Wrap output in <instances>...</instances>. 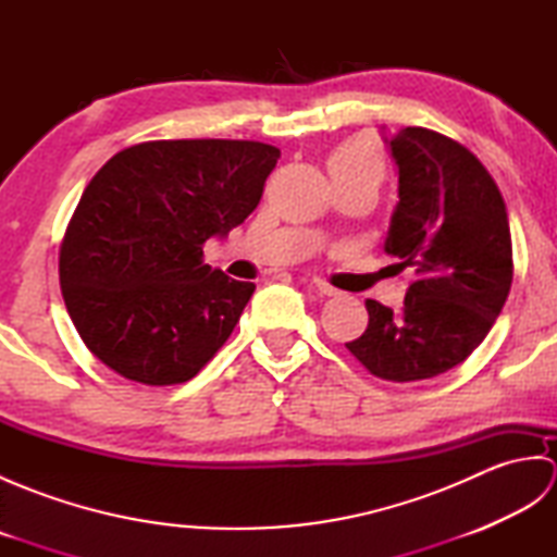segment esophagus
<instances>
[{
  "mask_svg": "<svg viewBox=\"0 0 557 557\" xmlns=\"http://www.w3.org/2000/svg\"><path fill=\"white\" fill-rule=\"evenodd\" d=\"M311 285L318 289V292H321L323 294V297H335V294H337V289L333 287V285H327V282H323V280H313L311 282Z\"/></svg>",
  "mask_w": 557,
  "mask_h": 557,
  "instance_id": "esophagus-1",
  "label": "esophagus"
}]
</instances>
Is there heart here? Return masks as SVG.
I'll return each mask as SVG.
<instances>
[{"mask_svg":"<svg viewBox=\"0 0 557 557\" xmlns=\"http://www.w3.org/2000/svg\"><path fill=\"white\" fill-rule=\"evenodd\" d=\"M333 180H371L381 182L385 174L383 150L371 136H354L339 144L327 158Z\"/></svg>","mask_w":557,"mask_h":557,"instance_id":"1","label":"heart"}]
</instances>
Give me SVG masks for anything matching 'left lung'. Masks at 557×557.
<instances>
[{"instance_id": "obj_1", "label": "left lung", "mask_w": 557, "mask_h": 557, "mask_svg": "<svg viewBox=\"0 0 557 557\" xmlns=\"http://www.w3.org/2000/svg\"><path fill=\"white\" fill-rule=\"evenodd\" d=\"M389 150L399 203L383 248L413 280L399 313L366 299L369 327L347 349L371 375L411 383L455 369L486 339L512 287V236L500 188L469 148L407 126Z\"/></svg>"}]
</instances>
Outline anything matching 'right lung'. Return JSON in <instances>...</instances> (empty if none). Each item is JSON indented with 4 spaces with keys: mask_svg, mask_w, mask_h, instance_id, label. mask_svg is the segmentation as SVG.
<instances>
[{
    "mask_svg": "<svg viewBox=\"0 0 557 557\" xmlns=\"http://www.w3.org/2000/svg\"><path fill=\"white\" fill-rule=\"evenodd\" d=\"M280 150L258 140H146L92 176L59 246L83 345L126 381L186 383L256 289L203 263V244L256 210Z\"/></svg>",
    "mask_w": 557,
    "mask_h": 557,
    "instance_id": "right-lung-1",
    "label": "right lung"
}]
</instances>
